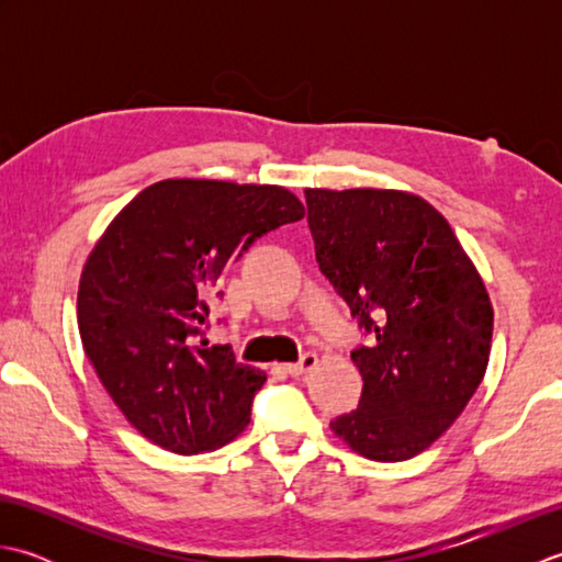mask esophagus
I'll use <instances>...</instances> for the list:
<instances>
[{
	"mask_svg": "<svg viewBox=\"0 0 562 562\" xmlns=\"http://www.w3.org/2000/svg\"><path fill=\"white\" fill-rule=\"evenodd\" d=\"M318 364V357L314 352H304L300 357V362L294 364H284V372H288L290 376H302L306 372H312V369Z\"/></svg>",
	"mask_w": 562,
	"mask_h": 562,
	"instance_id": "obj_1",
	"label": "esophagus"
}]
</instances>
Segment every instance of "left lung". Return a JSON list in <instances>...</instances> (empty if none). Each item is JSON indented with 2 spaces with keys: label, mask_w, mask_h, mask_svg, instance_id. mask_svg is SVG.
<instances>
[{
  "label": "left lung",
  "mask_w": 562,
  "mask_h": 562,
  "mask_svg": "<svg viewBox=\"0 0 562 562\" xmlns=\"http://www.w3.org/2000/svg\"><path fill=\"white\" fill-rule=\"evenodd\" d=\"M321 272L348 302L372 348L355 411L330 423L372 461H405L457 420L481 386L493 306L449 222L403 190L306 188Z\"/></svg>",
  "instance_id": "obj_1"
}]
</instances>
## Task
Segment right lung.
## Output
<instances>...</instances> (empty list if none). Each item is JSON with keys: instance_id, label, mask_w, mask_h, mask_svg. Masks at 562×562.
<instances>
[{"instance_id": "obj_1", "label": "right lung", "mask_w": 562, "mask_h": 562, "mask_svg": "<svg viewBox=\"0 0 562 562\" xmlns=\"http://www.w3.org/2000/svg\"><path fill=\"white\" fill-rule=\"evenodd\" d=\"M304 217L288 188L159 181L111 222L83 266V352L127 423L166 451L217 449L248 425L266 374L207 345L217 280L250 244Z\"/></svg>"}]
</instances>
